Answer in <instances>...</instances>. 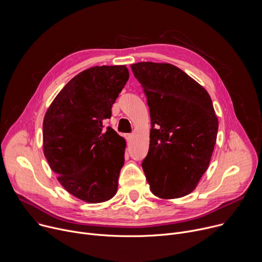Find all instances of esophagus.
Here are the masks:
<instances>
[{"label": "esophagus", "instance_id": "34e87169", "mask_svg": "<svg viewBox=\"0 0 262 262\" xmlns=\"http://www.w3.org/2000/svg\"><path fill=\"white\" fill-rule=\"evenodd\" d=\"M125 139H126L127 142H130L132 139H133V135H132V134H126V135H125Z\"/></svg>", "mask_w": 262, "mask_h": 262}]
</instances>
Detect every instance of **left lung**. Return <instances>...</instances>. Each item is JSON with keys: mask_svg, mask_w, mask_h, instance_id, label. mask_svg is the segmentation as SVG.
Instances as JSON below:
<instances>
[{"mask_svg": "<svg viewBox=\"0 0 262 262\" xmlns=\"http://www.w3.org/2000/svg\"><path fill=\"white\" fill-rule=\"evenodd\" d=\"M147 98L150 144L142 168L151 192L164 199L190 194L207 170L219 122L207 91L168 63L130 65Z\"/></svg>", "mask_w": 262, "mask_h": 262, "instance_id": "left-lung-1", "label": "left lung"}]
</instances>
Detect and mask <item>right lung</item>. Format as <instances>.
<instances>
[{
	"instance_id": "obj_1",
	"label": "right lung",
	"mask_w": 262,
	"mask_h": 262,
	"mask_svg": "<svg viewBox=\"0 0 262 262\" xmlns=\"http://www.w3.org/2000/svg\"><path fill=\"white\" fill-rule=\"evenodd\" d=\"M129 78L125 65L95 66L70 80L43 120V151L65 190L90 203L113 197L125 141L103 121Z\"/></svg>"
}]
</instances>
